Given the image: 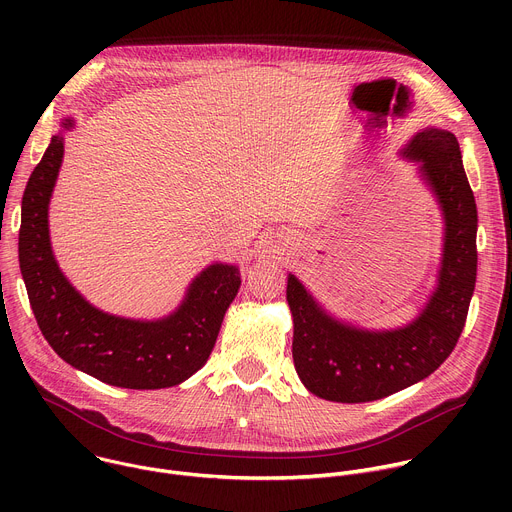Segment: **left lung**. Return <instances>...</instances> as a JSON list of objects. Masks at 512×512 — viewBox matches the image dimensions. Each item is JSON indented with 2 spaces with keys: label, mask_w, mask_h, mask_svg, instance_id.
I'll list each match as a JSON object with an SVG mask.
<instances>
[{
  "label": "left lung",
  "mask_w": 512,
  "mask_h": 512,
  "mask_svg": "<svg viewBox=\"0 0 512 512\" xmlns=\"http://www.w3.org/2000/svg\"><path fill=\"white\" fill-rule=\"evenodd\" d=\"M399 154L417 164L444 216L440 269L421 312L399 328H360L328 314L296 275H287L296 371L326 401H377L423 381L452 354L466 324L476 285L478 212L460 143L446 129L423 127Z\"/></svg>",
  "instance_id": "left-lung-1"
}]
</instances>
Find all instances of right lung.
Returning <instances> with one entry per match:
<instances>
[{"mask_svg": "<svg viewBox=\"0 0 512 512\" xmlns=\"http://www.w3.org/2000/svg\"><path fill=\"white\" fill-rule=\"evenodd\" d=\"M34 168L22 198L20 269L36 322L54 352L107 385L166 389L184 383L208 360L223 318L235 300L237 265L212 263L186 289L182 304L158 320H133L89 304L60 271L48 231V204L62 166L64 117Z\"/></svg>", "mask_w": 512, "mask_h": 512, "instance_id": "obj_1", "label": "right lung"}]
</instances>
